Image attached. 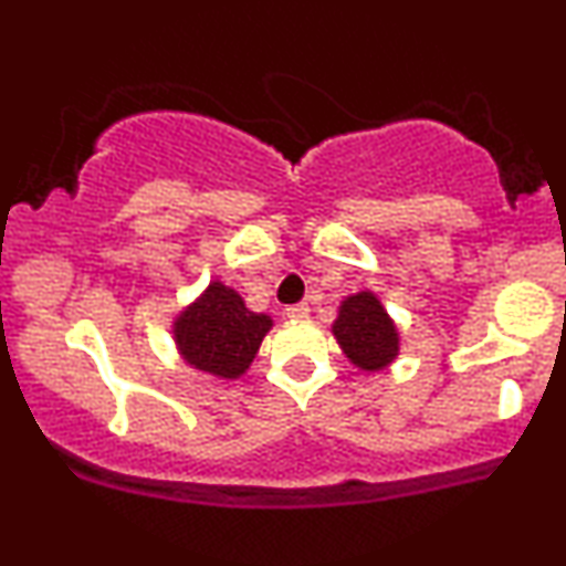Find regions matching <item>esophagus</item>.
Returning a JSON list of instances; mask_svg holds the SVG:
<instances>
[{"label": "esophagus", "instance_id": "1", "mask_svg": "<svg viewBox=\"0 0 566 566\" xmlns=\"http://www.w3.org/2000/svg\"><path fill=\"white\" fill-rule=\"evenodd\" d=\"M308 313H311V308L305 303H295V305H287V308H284V316L287 318H308Z\"/></svg>", "mask_w": 566, "mask_h": 566}]
</instances>
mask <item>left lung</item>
<instances>
[{
  "label": "left lung",
  "mask_w": 566,
  "mask_h": 566,
  "mask_svg": "<svg viewBox=\"0 0 566 566\" xmlns=\"http://www.w3.org/2000/svg\"><path fill=\"white\" fill-rule=\"evenodd\" d=\"M332 335L360 371H382L398 358V326L371 290H360L339 303Z\"/></svg>",
  "instance_id": "8db88e82"
}]
</instances>
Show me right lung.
Masks as SVG:
<instances>
[{
    "mask_svg": "<svg viewBox=\"0 0 566 566\" xmlns=\"http://www.w3.org/2000/svg\"><path fill=\"white\" fill-rule=\"evenodd\" d=\"M271 326L269 313L250 311L240 292L216 279L174 318V343L192 369L237 379L250 369Z\"/></svg>",
    "mask_w": 566,
    "mask_h": 566,
    "instance_id": "right-lung-1",
    "label": "right lung"
}]
</instances>
